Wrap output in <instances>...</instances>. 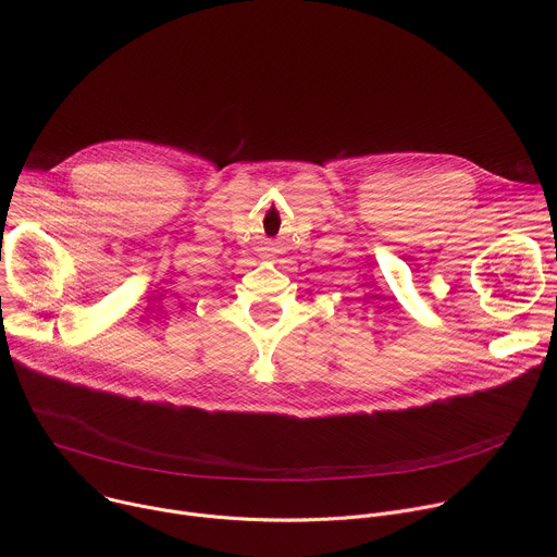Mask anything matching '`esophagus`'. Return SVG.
I'll use <instances>...</instances> for the list:
<instances>
[{
  "label": "esophagus",
  "instance_id": "obj_1",
  "mask_svg": "<svg viewBox=\"0 0 557 557\" xmlns=\"http://www.w3.org/2000/svg\"><path fill=\"white\" fill-rule=\"evenodd\" d=\"M264 253H267V256H273V253H277V249H275L273 245H269V247H264Z\"/></svg>",
  "mask_w": 557,
  "mask_h": 557
}]
</instances>
